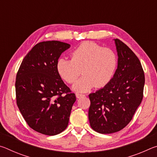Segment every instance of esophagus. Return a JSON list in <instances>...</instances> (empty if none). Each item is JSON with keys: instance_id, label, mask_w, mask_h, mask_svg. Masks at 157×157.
<instances>
[{"instance_id": "1", "label": "esophagus", "mask_w": 157, "mask_h": 157, "mask_svg": "<svg viewBox=\"0 0 157 157\" xmlns=\"http://www.w3.org/2000/svg\"><path fill=\"white\" fill-rule=\"evenodd\" d=\"M75 95H76L77 98H82V97L84 96V95H83V94H78V93H77V94H75Z\"/></svg>"}]
</instances>
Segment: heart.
Masks as SVG:
<instances>
[{
    "label": "heart",
    "mask_w": 157,
    "mask_h": 157,
    "mask_svg": "<svg viewBox=\"0 0 157 157\" xmlns=\"http://www.w3.org/2000/svg\"><path fill=\"white\" fill-rule=\"evenodd\" d=\"M118 57L113 50L94 41H84L71 52V59L59 58L57 70L63 80L74 84L73 89L86 92L94 86L102 88L111 82L118 66Z\"/></svg>",
    "instance_id": "heart-1"
}]
</instances>
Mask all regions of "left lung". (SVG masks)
Returning a JSON list of instances; mask_svg holds the SVG:
<instances>
[{
	"mask_svg": "<svg viewBox=\"0 0 157 157\" xmlns=\"http://www.w3.org/2000/svg\"><path fill=\"white\" fill-rule=\"evenodd\" d=\"M118 68L104 88L89 94L90 125L100 134H111L125 127L134 116L143 97L144 71L134 52L116 39Z\"/></svg>",
	"mask_w": 157,
	"mask_h": 157,
	"instance_id": "1",
	"label": "left lung"
}]
</instances>
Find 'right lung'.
Masks as SVG:
<instances>
[{
  "instance_id": "right-lung-1",
  "label": "right lung",
  "mask_w": 157,
  "mask_h": 157,
  "mask_svg": "<svg viewBox=\"0 0 157 157\" xmlns=\"http://www.w3.org/2000/svg\"><path fill=\"white\" fill-rule=\"evenodd\" d=\"M70 45L58 41L36 44L21 62L15 82L17 104L29 127L54 136L68 126L75 94L61 78L57 62Z\"/></svg>"
}]
</instances>
